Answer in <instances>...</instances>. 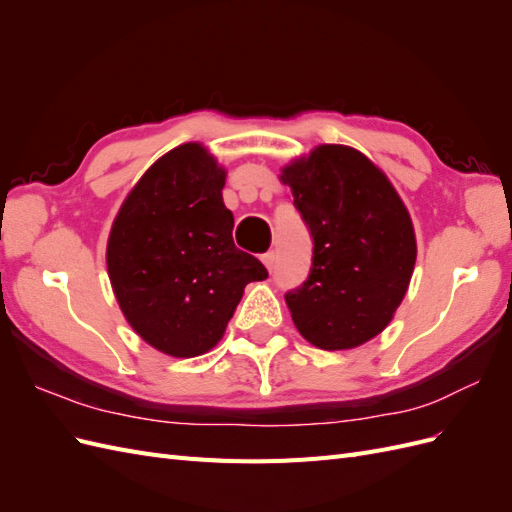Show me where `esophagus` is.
<instances>
[{
    "label": "esophagus",
    "instance_id": "esophagus-1",
    "mask_svg": "<svg viewBox=\"0 0 512 512\" xmlns=\"http://www.w3.org/2000/svg\"><path fill=\"white\" fill-rule=\"evenodd\" d=\"M260 260H262V265H265V267L271 271V269H273V265H275V252L262 254V256H260Z\"/></svg>",
    "mask_w": 512,
    "mask_h": 512
}]
</instances>
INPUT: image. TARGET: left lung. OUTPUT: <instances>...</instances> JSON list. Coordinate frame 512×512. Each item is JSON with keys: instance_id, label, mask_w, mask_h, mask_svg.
Instances as JSON below:
<instances>
[{"instance_id": "8db88e82", "label": "left lung", "mask_w": 512, "mask_h": 512, "mask_svg": "<svg viewBox=\"0 0 512 512\" xmlns=\"http://www.w3.org/2000/svg\"><path fill=\"white\" fill-rule=\"evenodd\" d=\"M280 181L314 239L307 280L286 292L294 327L322 350L363 346L389 327L410 286L416 237L404 200L346 145H318Z\"/></svg>"}]
</instances>
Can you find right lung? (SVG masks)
Here are the masks:
<instances>
[{"label": "right lung", "mask_w": 512, "mask_h": 512, "mask_svg": "<svg viewBox=\"0 0 512 512\" xmlns=\"http://www.w3.org/2000/svg\"><path fill=\"white\" fill-rule=\"evenodd\" d=\"M224 183L207 147L170 149L136 181L108 235L106 269L123 316L177 359L218 344L245 286L269 275L232 241Z\"/></svg>", "instance_id": "1"}]
</instances>
